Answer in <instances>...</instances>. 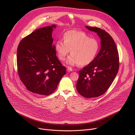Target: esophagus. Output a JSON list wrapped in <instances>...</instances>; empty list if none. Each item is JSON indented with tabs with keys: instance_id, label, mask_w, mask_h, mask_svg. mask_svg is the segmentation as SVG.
I'll return each instance as SVG.
<instances>
[{
	"instance_id": "34e87169",
	"label": "esophagus",
	"mask_w": 135,
	"mask_h": 135,
	"mask_svg": "<svg viewBox=\"0 0 135 135\" xmlns=\"http://www.w3.org/2000/svg\"><path fill=\"white\" fill-rule=\"evenodd\" d=\"M67 71H68V72H70V71H73V69H72V68H71L70 67H68V68H67Z\"/></svg>"
}]
</instances>
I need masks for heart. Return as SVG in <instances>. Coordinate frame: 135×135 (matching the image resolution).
<instances>
[{
  "instance_id": "1",
  "label": "heart",
  "mask_w": 135,
  "mask_h": 135,
  "mask_svg": "<svg viewBox=\"0 0 135 135\" xmlns=\"http://www.w3.org/2000/svg\"><path fill=\"white\" fill-rule=\"evenodd\" d=\"M64 41H57L55 49L61 60H64L70 53L71 55L66 63L80 66L91 63L97 56L100 45L97 40L90 38L85 32L78 30H69L64 35Z\"/></svg>"
}]
</instances>
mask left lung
I'll return each mask as SVG.
<instances>
[{"mask_svg":"<svg viewBox=\"0 0 135 135\" xmlns=\"http://www.w3.org/2000/svg\"><path fill=\"white\" fill-rule=\"evenodd\" d=\"M100 38L101 48L93 61L79 71L76 83L78 92L85 98L103 95L109 88L117 75L119 67L118 51L112 37L105 30L85 26Z\"/></svg>","mask_w":135,"mask_h":135,"instance_id":"left-lung-1","label":"left lung"}]
</instances>
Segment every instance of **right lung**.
<instances>
[{
    "instance_id": "right-lung-1",
    "label": "right lung",
    "mask_w": 135,
    "mask_h": 135,
    "mask_svg": "<svg viewBox=\"0 0 135 135\" xmlns=\"http://www.w3.org/2000/svg\"><path fill=\"white\" fill-rule=\"evenodd\" d=\"M56 25L40 28L25 37L17 51L19 77L30 91L48 95L66 73L56 56L52 32Z\"/></svg>"
}]
</instances>
